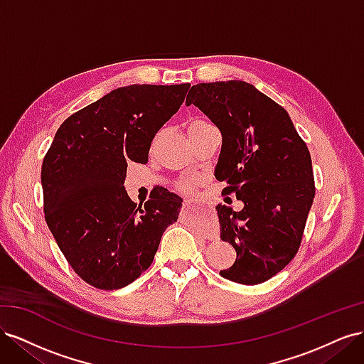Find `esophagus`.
<instances>
[{
	"mask_svg": "<svg viewBox=\"0 0 364 364\" xmlns=\"http://www.w3.org/2000/svg\"><path fill=\"white\" fill-rule=\"evenodd\" d=\"M191 205V199H188V197H185L183 199V208H188Z\"/></svg>",
	"mask_w": 364,
	"mask_h": 364,
	"instance_id": "esophagus-1",
	"label": "esophagus"
}]
</instances>
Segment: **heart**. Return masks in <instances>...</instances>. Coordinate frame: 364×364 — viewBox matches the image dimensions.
<instances>
[{
  "label": "heart",
  "instance_id": "1",
  "mask_svg": "<svg viewBox=\"0 0 364 364\" xmlns=\"http://www.w3.org/2000/svg\"><path fill=\"white\" fill-rule=\"evenodd\" d=\"M208 123L206 121H194V123H191L190 124V127L188 129H196V127H202V126H206ZM191 181H185V182H182V190H190V186H191Z\"/></svg>",
  "mask_w": 364,
  "mask_h": 364
}]
</instances>
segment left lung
I'll return each instance as SVG.
<instances>
[{
    "mask_svg": "<svg viewBox=\"0 0 364 364\" xmlns=\"http://www.w3.org/2000/svg\"><path fill=\"white\" fill-rule=\"evenodd\" d=\"M222 134L215 179L241 211L217 205L220 238L237 259L223 278L255 285L294 258L314 199L311 156L287 111L243 80L199 83L186 95Z\"/></svg>",
    "mask_w": 364,
    "mask_h": 364,
    "instance_id": "left-lung-1",
    "label": "left lung"
}]
</instances>
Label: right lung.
Wrapping results in <instances>:
<instances>
[{"mask_svg": "<svg viewBox=\"0 0 364 364\" xmlns=\"http://www.w3.org/2000/svg\"><path fill=\"white\" fill-rule=\"evenodd\" d=\"M190 83L130 85L63 121L42 162L43 213L79 277L118 290L150 267L182 199L159 190L144 206L124 188L127 162L147 164L158 130L179 111Z\"/></svg>", "mask_w": 364, "mask_h": 364, "instance_id": "add662e5", "label": "right lung"}]
</instances>
